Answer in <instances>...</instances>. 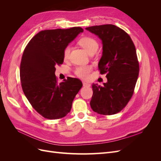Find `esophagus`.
Returning a JSON list of instances; mask_svg holds the SVG:
<instances>
[{
  "mask_svg": "<svg viewBox=\"0 0 161 161\" xmlns=\"http://www.w3.org/2000/svg\"><path fill=\"white\" fill-rule=\"evenodd\" d=\"M82 84H83L84 86H91V84L88 83V82H82Z\"/></svg>",
  "mask_w": 161,
  "mask_h": 161,
  "instance_id": "34e87169",
  "label": "esophagus"
}]
</instances>
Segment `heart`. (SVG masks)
I'll use <instances>...</instances> for the list:
<instances>
[{"label": "heart", "instance_id": "heart-1", "mask_svg": "<svg viewBox=\"0 0 161 161\" xmlns=\"http://www.w3.org/2000/svg\"><path fill=\"white\" fill-rule=\"evenodd\" d=\"M79 43L88 53L92 51H97L99 47V44L97 42L94 38L91 37H84L81 38L79 40ZM70 52V47L67 46L64 50V53H63V57H64V60H67L69 58ZM91 69L92 68L90 66H78L75 70V74L81 79H86L89 78Z\"/></svg>", "mask_w": 161, "mask_h": 161}]
</instances>
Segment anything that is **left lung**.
Masks as SVG:
<instances>
[{
  "label": "left lung",
  "mask_w": 161,
  "mask_h": 161,
  "mask_svg": "<svg viewBox=\"0 0 161 161\" xmlns=\"http://www.w3.org/2000/svg\"><path fill=\"white\" fill-rule=\"evenodd\" d=\"M102 41L103 52L98 64L107 74L103 86L92 84L91 109L101 115H114L122 110L134 93L139 74L136 47L128 34L114 25L85 28Z\"/></svg>",
  "instance_id": "1"
}]
</instances>
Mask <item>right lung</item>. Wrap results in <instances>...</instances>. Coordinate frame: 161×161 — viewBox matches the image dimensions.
Segmentation results:
<instances>
[{
  "label": "right lung",
  "mask_w": 161,
  "mask_h": 161,
  "mask_svg": "<svg viewBox=\"0 0 161 161\" xmlns=\"http://www.w3.org/2000/svg\"><path fill=\"white\" fill-rule=\"evenodd\" d=\"M82 32L80 27L41 31L24 50L20 65L22 89L33 108L43 118L65 117L82 86L79 79L71 77L58 83L55 75V66L64 62V49Z\"/></svg>",
  "instance_id": "1"
}]
</instances>
